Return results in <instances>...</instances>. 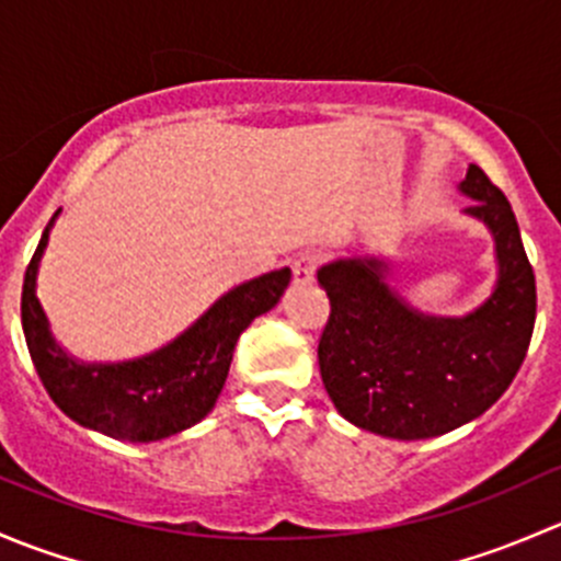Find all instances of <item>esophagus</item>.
<instances>
[{"mask_svg":"<svg viewBox=\"0 0 561 561\" xmlns=\"http://www.w3.org/2000/svg\"><path fill=\"white\" fill-rule=\"evenodd\" d=\"M317 254L314 252H304L293 260V282L296 285H307V282L314 279V268H317Z\"/></svg>","mask_w":561,"mask_h":561,"instance_id":"1","label":"esophagus"}]
</instances>
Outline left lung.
Segmentation results:
<instances>
[{
  "instance_id": "obj_1",
  "label": "left lung",
  "mask_w": 561,
  "mask_h": 561,
  "mask_svg": "<svg viewBox=\"0 0 561 561\" xmlns=\"http://www.w3.org/2000/svg\"><path fill=\"white\" fill-rule=\"evenodd\" d=\"M463 214L494 239L491 296L463 317L423 314L390 287L375 254L317 268L331 317L320 336L322 386L344 421L390 439H428L483 415L522 369L535 328V274L516 214L478 165L458 181Z\"/></svg>"
}]
</instances>
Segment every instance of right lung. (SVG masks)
Returning a JSON list of instances; mask_svg holds the SVG:
<instances>
[{
  "mask_svg": "<svg viewBox=\"0 0 561 561\" xmlns=\"http://www.w3.org/2000/svg\"><path fill=\"white\" fill-rule=\"evenodd\" d=\"M59 211L39 239L21 293L26 347L54 404L83 428L129 443H157L201 423L222 393L241 331L279 304L290 285V268L236 285L160 350L129 360L89 364L56 342L37 301L39 260Z\"/></svg>",
  "mask_w": 561,
  "mask_h": 561,
  "instance_id": "1",
  "label": "right lung"
}]
</instances>
